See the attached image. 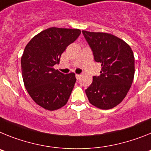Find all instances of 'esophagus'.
<instances>
[{
    "label": "esophagus",
    "mask_w": 151,
    "mask_h": 151,
    "mask_svg": "<svg viewBox=\"0 0 151 151\" xmlns=\"http://www.w3.org/2000/svg\"><path fill=\"white\" fill-rule=\"evenodd\" d=\"M81 74H76V78H77V80L80 79V77H81Z\"/></svg>",
    "instance_id": "34e87169"
}]
</instances>
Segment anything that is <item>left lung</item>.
Here are the masks:
<instances>
[{
	"label": "left lung",
	"instance_id": "left-lung-1",
	"mask_svg": "<svg viewBox=\"0 0 151 151\" xmlns=\"http://www.w3.org/2000/svg\"><path fill=\"white\" fill-rule=\"evenodd\" d=\"M102 66L100 75L94 76L85 90L90 103L101 109H110L121 103L131 88L134 75V57L122 39L106 32L82 31Z\"/></svg>",
	"mask_w": 151,
	"mask_h": 151
}]
</instances>
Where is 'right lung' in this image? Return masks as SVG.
I'll use <instances>...</instances> for the list:
<instances>
[{
	"instance_id": "add662e5",
	"label": "right lung",
	"mask_w": 151,
	"mask_h": 151,
	"mask_svg": "<svg viewBox=\"0 0 151 151\" xmlns=\"http://www.w3.org/2000/svg\"><path fill=\"white\" fill-rule=\"evenodd\" d=\"M81 33L77 29L51 27L34 36L25 48L21 58L25 87L34 102L45 109H58L68 103L75 74H64L53 67Z\"/></svg>"
}]
</instances>
